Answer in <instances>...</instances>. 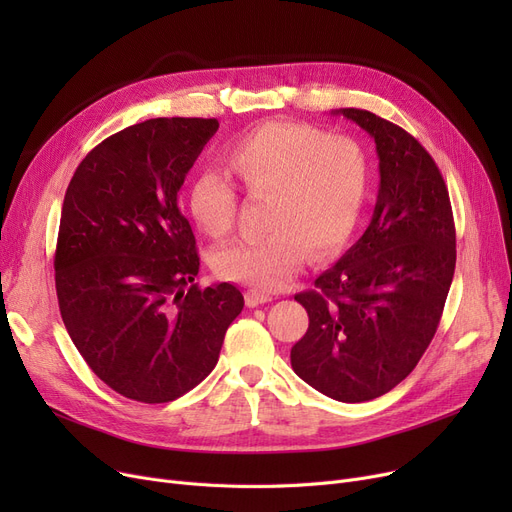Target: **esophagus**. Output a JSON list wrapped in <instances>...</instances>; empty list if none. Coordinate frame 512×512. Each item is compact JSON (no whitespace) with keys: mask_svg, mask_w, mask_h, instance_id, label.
Instances as JSON below:
<instances>
[{"mask_svg":"<svg viewBox=\"0 0 512 512\" xmlns=\"http://www.w3.org/2000/svg\"><path fill=\"white\" fill-rule=\"evenodd\" d=\"M272 301V294H267L263 290H247L245 292V303L247 307H259L263 303H270Z\"/></svg>","mask_w":512,"mask_h":512,"instance_id":"esophagus-1","label":"esophagus"}]
</instances>
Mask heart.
I'll list each match as a JSON object with an SVG mask.
<instances>
[{"label":"heart","mask_w":512,"mask_h":512,"mask_svg":"<svg viewBox=\"0 0 512 512\" xmlns=\"http://www.w3.org/2000/svg\"><path fill=\"white\" fill-rule=\"evenodd\" d=\"M228 170L251 199H267L261 240H238L213 255L222 278L261 290L284 286L307 255L328 257L353 236L369 191V161L359 141L317 126L270 120L224 151ZM238 197L215 172L188 188V211L209 236H226Z\"/></svg>","instance_id":"obj_1"}]
</instances>
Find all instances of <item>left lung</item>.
Listing matches in <instances>:
<instances>
[{
  "label": "left lung",
  "mask_w": 512,
  "mask_h": 512,
  "mask_svg": "<svg viewBox=\"0 0 512 512\" xmlns=\"http://www.w3.org/2000/svg\"><path fill=\"white\" fill-rule=\"evenodd\" d=\"M336 114L375 141L378 203L363 236L315 290L294 294L309 328L290 363L317 392L365 402L405 380L432 342L454 276L456 232L446 182L415 137L357 107Z\"/></svg>",
  "instance_id": "1"
}]
</instances>
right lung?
Here are the masks:
<instances>
[{"instance_id":"1","label":"right lung","mask_w":512,"mask_h":512,"mask_svg":"<svg viewBox=\"0 0 512 512\" xmlns=\"http://www.w3.org/2000/svg\"><path fill=\"white\" fill-rule=\"evenodd\" d=\"M215 118H153L101 141L64 197L56 292L64 326L101 382L159 405L201 384L245 307L222 282L199 288L197 242L178 207Z\"/></svg>"}]
</instances>
